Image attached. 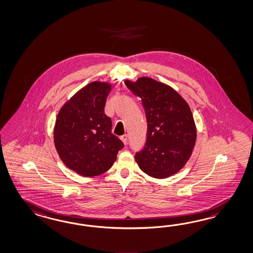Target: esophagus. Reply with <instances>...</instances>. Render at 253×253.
Wrapping results in <instances>:
<instances>
[{
  "label": "esophagus",
  "instance_id": "esophagus-1",
  "mask_svg": "<svg viewBox=\"0 0 253 253\" xmlns=\"http://www.w3.org/2000/svg\"><path fill=\"white\" fill-rule=\"evenodd\" d=\"M120 138H121V140L123 141L124 144H127V135L125 134L123 136H121Z\"/></svg>",
  "mask_w": 253,
  "mask_h": 253
}]
</instances>
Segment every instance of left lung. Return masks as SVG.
<instances>
[{
    "label": "left lung",
    "instance_id": "8db88e82",
    "mask_svg": "<svg viewBox=\"0 0 253 253\" xmlns=\"http://www.w3.org/2000/svg\"><path fill=\"white\" fill-rule=\"evenodd\" d=\"M125 83L141 99L147 120V140L135 156L139 168L155 178L177 173L189 159L197 137L187 101L173 87L150 78Z\"/></svg>",
    "mask_w": 253,
    "mask_h": 253
}]
</instances>
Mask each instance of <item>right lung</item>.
<instances>
[{
	"mask_svg": "<svg viewBox=\"0 0 253 253\" xmlns=\"http://www.w3.org/2000/svg\"><path fill=\"white\" fill-rule=\"evenodd\" d=\"M110 90L108 83H89L65 103L56 118L53 137L58 154L65 166L83 176L106 172L123 149L104 113Z\"/></svg>",
	"mask_w": 253,
	"mask_h": 253,
	"instance_id": "obj_1",
	"label": "right lung"
}]
</instances>
